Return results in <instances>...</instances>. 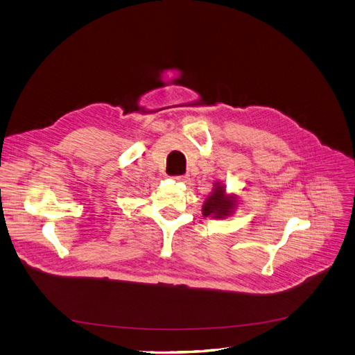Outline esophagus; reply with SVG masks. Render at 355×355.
Listing matches in <instances>:
<instances>
[{
    "mask_svg": "<svg viewBox=\"0 0 355 355\" xmlns=\"http://www.w3.org/2000/svg\"><path fill=\"white\" fill-rule=\"evenodd\" d=\"M172 179H173L175 182H179V183H182V182H186L187 176H173Z\"/></svg>",
    "mask_w": 355,
    "mask_h": 355,
    "instance_id": "esophagus-1",
    "label": "esophagus"
}]
</instances>
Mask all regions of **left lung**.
Listing matches in <instances>:
<instances>
[{
	"label": "left lung",
	"mask_w": 355,
	"mask_h": 355,
	"mask_svg": "<svg viewBox=\"0 0 355 355\" xmlns=\"http://www.w3.org/2000/svg\"><path fill=\"white\" fill-rule=\"evenodd\" d=\"M236 207V195L226 193V186L220 182H215L211 195L205 199L202 206V215L215 219H226L235 214Z\"/></svg>",
	"instance_id": "8db88e82"
}]
</instances>
